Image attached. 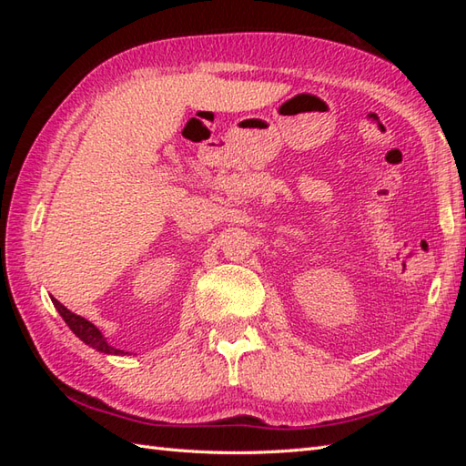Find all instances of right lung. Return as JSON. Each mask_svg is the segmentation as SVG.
Segmentation results:
<instances>
[{
  "label": "right lung",
  "instance_id": "1",
  "mask_svg": "<svg viewBox=\"0 0 466 466\" xmlns=\"http://www.w3.org/2000/svg\"><path fill=\"white\" fill-rule=\"evenodd\" d=\"M52 302H54V306L57 309V312L62 314V319L66 320V324H67L69 329H72V332L77 336V339L84 340L86 344H90L92 349L100 350V352H104V354H124V350H117V349H114V346L107 344L106 339L102 336V332L97 330L90 320H86L84 316L74 314L72 310H67L66 306L59 304L56 299H52Z\"/></svg>",
  "mask_w": 466,
  "mask_h": 466
}]
</instances>
